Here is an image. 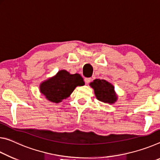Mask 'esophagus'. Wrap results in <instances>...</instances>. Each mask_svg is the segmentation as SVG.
Masks as SVG:
<instances>
[{
  "label": "esophagus",
  "instance_id": "1",
  "mask_svg": "<svg viewBox=\"0 0 160 160\" xmlns=\"http://www.w3.org/2000/svg\"><path fill=\"white\" fill-rule=\"evenodd\" d=\"M91 80H92V78H85V79H84L86 83H87V84L91 82Z\"/></svg>",
  "mask_w": 160,
  "mask_h": 160
}]
</instances>
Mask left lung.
Returning a JSON list of instances; mask_svg holds the SVG:
<instances>
[{
	"instance_id": "obj_1",
	"label": "left lung",
	"mask_w": 160,
	"mask_h": 160,
	"mask_svg": "<svg viewBox=\"0 0 160 160\" xmlns=\"http://www.w3.org/2000/svg\"><path fill=\"white\" fill-rule=\"evenodd\" d=\"M90 86L94 89L96 98L103 103H114L117 101V95L114 86L104 79H95L90 83Z\"/></svg>"
}]
</instances>
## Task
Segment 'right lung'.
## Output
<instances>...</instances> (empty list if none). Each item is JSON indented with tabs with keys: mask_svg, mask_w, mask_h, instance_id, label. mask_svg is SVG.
Returning a JSON list of instances; mask_svg holds the SVG:
<instances>
[{
	"mask_svg": "<svg viewBox=\"0 0 160 160\" xmlns=\"http://www.w3.org/2000/svg\"><path fill=\"white\" fill-rule=\"evenodd\" d=\"M84 85L80 74H70L66 70H61L40 86V92L53 103H59L71 95L78 86Z\"/></svg>",
	"mask_w": 160,
	"mask_h": 160,
	"instance_id": "obj_1",
	"label": "right lung"
}]
</instances>
